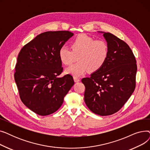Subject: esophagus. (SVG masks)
Wrapping results in <instances>:
<instances>
[{
  "instance_id": "esophagus-1",
  "label": "esophagus",
  "mask_w": 150,
  "mask_h": 150,
  "mask_svg": "<svg viewBox=\"0 0 150 150\" xmlns=\"http://www.w3.org/2000/svg\"><path fill=\"white\" fill-rule=\"evenodd\" d=\"M74 81H75V83H77V82H79V81H80V80L79 79V78H77V77H76V76H74Z\"/></svg>"
}]
</instances>
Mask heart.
Returning <instances> with one entry per match:
<instances>
[{"label":"heart","mask_w":150,"mask_h":150,"mask_svg":"<svg viewBox=\"0 0 150 150\" xmlns=\"http://www.w3.org/2000/svg\"><path fill=\"white\" fill-rule=\"evenodd\" d=\"M71 50L62 45L59 50V58L65 66H70L76 60L78 62L66 69V73L79 76L87 73L96 72L103 66L109 54V47L103 40H95L86 34L76 36L71 43Z\"/></svg>","instance_id":"b5f03b06"}]
</instances>
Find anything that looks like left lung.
I'll return each mask as SVG.
<instances>
[{
  "mask_svg": "<svg viewBox=\"0 0 150 150\" xmlns=\"http://www.w3.org/2000/svg\"><path fill=\"white\" fill-rule=\"evenodd\" d=\"M103 33L108 45V59L97 72L81 81L84 101L96 114L112 115L122 108L136 87V60L129 45L110 33Z\"/></svg>",
  "mask_w": 150,
  "mask_h": 150,
  "instance_id": "left-lung-1",
  "label": "left lung"
}]
</instances>
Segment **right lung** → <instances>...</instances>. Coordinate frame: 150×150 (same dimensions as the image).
I'll return each mask as SVG.
<instances>
[{"label":"right lung","instance_id":"add662e5","mask_svg":"<svg viewBox=\"0 0 150 150\" xmlns=\"http://www.w3.org/2000/svg\"><path fill=\"white\" fill-rule=\"evenodd\" d=\"M74 36L69 31H46L21 50L15 67L14 80L22 103L38 115L56 112L74 84L73 77L62 72L60 47Z\"/></svg>","mask_w":150,"mask_h":150}]
</instances>
